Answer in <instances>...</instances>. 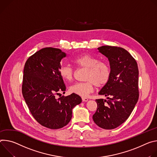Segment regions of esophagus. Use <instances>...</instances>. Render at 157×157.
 Returning a JSON list of instances; mask_svg holds the SVG:
<instances>
[{
  "label": "esophagus",
  "mask_w": 157,
  "mask_h": 157,
  "mask_svg": "<svg viewBox=\"0 0 157 157\" xmlns=\"http://www.w3.org/2000/svg\"><path fill=\"white\" fill-rule=\"evenodd\" d=\"M82 98L83 101H87L89 100L88 98H86V97H82Z\"/></svg>",
  "instance_id": "obj_1"
}]
</instances>
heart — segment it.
I'll return each instance as SVG.
<instances>
[{"instance_id":"heart-1","label":"heart","mask_w":157,"mask_h":157,"mask_svg":"<svg viewBox=\"0 0 157 157\" xmlns=\"http://www.w3.org/2000/svg\"><path fill=\"white\" fill-rule=\"evenodd\" d=\"M72 62L77 68H86L85 82H78L69 87V92L81 97H87L92 92L95 86L101 87L105 85L110 80L111 70L109 65L89 54H83L75 57ZM74 74V68L69 65H63L59 69V75L65 81H71Z\"/></svg>"}]
</instances>
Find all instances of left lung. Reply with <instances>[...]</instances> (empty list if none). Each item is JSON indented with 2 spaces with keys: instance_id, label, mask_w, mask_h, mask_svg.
Masks as SVG:
<instances>
[{
  "instance_id": "1",
  "label": "left lung",
  "mask_w": 157,
  "mask_h": 157,
  "mask_svg": "<svg viewBox=\"0 0 157 157\" xmlns=\"http://www.w3.org/2000/svg\"><path fill=\"white\" fill-rule=\"evenodd\" d=\"M98 50L108 58L111 75L98 93L108 100L96 99L97 111L92 117L98 127L111 130L126 121L138 100V68L135 59L123 48L104 45Z\"/></svg>"
}]
</instances>
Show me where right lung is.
Masks as SVG:
<instances>
[{
  "instance_id": "add662e5",
  "label": "right lung",
  "mask_w": 157,
  "mask_h": 157,
  "mask_svg": "<svg viewBox=\"0 0 157 157\" xmlns=\"http://www.w3.org/2000/svg\"><path fill=\"white\" fill-rule=\"evenodd\" d=\"M66 54L60 49L46 47L36 52L26 61L24 69L22 95L29 110L38 123L50 129L67 125L72 109L82 102L75 94L62 95L66 86L59 75L61 60Z\"/></svg>"
}]
</instances>
